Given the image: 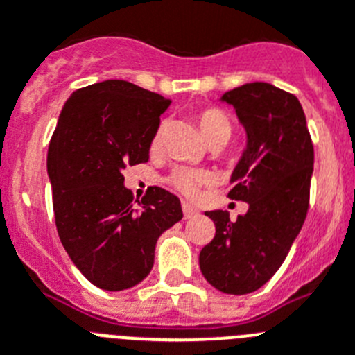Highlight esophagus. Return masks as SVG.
<instances>
[{
  "instance_id": "obj_1",
  "label": "esophagus",
  "mask_w": 355,
  "mask_h": 355,
  "mask_svg": "<svg viewBox=\"0 0 355 355\" xmlns=\"http://www.w3.org/2000/svg\"><path fill=\"white\" fill-rule=\"evenodd\" d=\"M182 212H184L185 219H191V217H196L200 214V210L196 207L189 205V203H182Z\"/></svg>"
}]
</instances>
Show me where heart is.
<instances>
[{
  "label": "heart",
  "mask_w": 355,
  "mask_h": 355,
  "mask_svg": "<svg viewBox=\"0 0 355 355\" xmlns=\"http://www.w3.org/2000/svg\"><path fill=\"white\" fill-rule=\"evenodd\" d=\"M198 123H200V129L203 132L207 139H216L219 136H228L232 134V123H230L228 118L221 113L219 110H214V107H207V110L201 111L198 114ZM162 129L164 127H159L157 132L154 134V139H152V148H157L161 145L162 139ZM212 180V175L205 170H194V168H175L173 173L170 175V182L175 189L180 191L182 194H185L187 198H194L200 193L201 185L209 184Z\"/></svg>",
  "instance_id": "b5f03b06"
}]
</instances>
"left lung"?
<instances>
[{
    "mask_svg": "<svg viewBox=\"0 0 355 355\" xmlns=\"http://www.w3.org/2000/svg\"><path fill=\"white\" fill-rule=\"evenodd\" d=\"M221 101L233 106L245 130L228 196L249 209L235 223L226 210L205 212L216 235L201 249L200 269L219 292L244 295L276 274L301 232L315 155L295 95L269 83H248Z\"/></svg>",
    "mask_w": 355,
    "mask_h": 355,
    "instance_id": "1",
    "label": "left lung"
}]
</instances>
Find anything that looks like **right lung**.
I'll return each mask as SVG.
<instances>
[{
    "label": "right lung",
    "mask_w": 355,
    "mask_h": 355,
    "mask_svg": "<svg viewBox=\"0 0 355 355\" xmlns=\"http://www.w3.org/2000/svg\"><path fill=\"white\" fill-rule=\"evenodd\" d=\"M168 106L129 81L95 83L67 98L51 138L47 175L60 241L83 276L107 292L141 283L157 239L184 216L170 191L150 187L136 205L123 185L125 166L148 161Z\"/></svg>",
    "instance_id": "1"
}]
</instances>
